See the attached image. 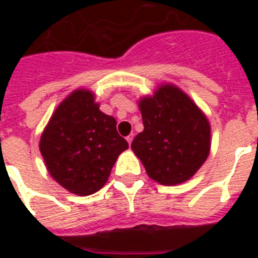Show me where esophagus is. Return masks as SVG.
<instances>
[{"label": "esophagus", "instance_id": "obj_1", "mask_svg": "<svg viewBox=\"0 0 258 258\" xmlns=\"http://www.w3.org/2000/svg\"><path fill=\"white\" fill-rule=\"evenodd\" d=\"M125 139H127V142H128V145H131V142H133V139H134V135L131 134V135H128V137L125 138Z\"/></svg>", "mask_w": 258, "mask_h": 258}]
</instances>
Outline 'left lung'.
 <instances>
[{"instance_id":"left-lung-1","label":"left lung","mask_w":258,"mask_h":258,"mask_svg":"<svg viewBox=\"0 0 258 258\" xmlns=\"http://www.w3.org/2000/svg\"><path fill=\"white\" fill-rule=\"evenodd\" d=\"M145 130L131 149L151 179L178 184L196 174L210 151V124L194 101L171 84L139 101Z\"/></svg>"}]
</instances>
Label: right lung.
<instances>
[{"instance_id":"add662e5","label":"right lung","mask_w":258,"mask_h":258,"mask_svg":"<svg viewBox=\"0 0 258 258\" xmlns=\"http://www.w3.org/2000/svg\"><path fill=\"white\" fill-rule=\"evenodd\" d=\"M128 143L116 131L95 95L76 89L60 103L40 139L46 169L57 183L78 196L99 191Z\"/></svg>"}]
</instances>
